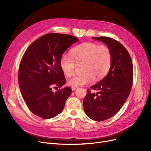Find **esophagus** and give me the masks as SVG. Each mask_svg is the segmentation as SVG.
I'll use <instances>...</instances> for the list:
<instances>
[{"mask_svg": "<svg viewBox=\"0 0 151 151\" xmlns=\"http://www.w3.org/2000/svg\"><path fill=\"white\" fill-rule=\"evenodd\" d=\"M76 89H77L76 87H71V91H75Z\"/></svg>", "mask_w": 151, "mask_h": 151, "instance_id": "obj_1", "label": "esophagus"}]
</instances>
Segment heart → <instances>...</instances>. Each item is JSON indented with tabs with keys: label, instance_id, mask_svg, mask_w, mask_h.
I'll use <instances>...</instances> for the list:
<instances>
[{
	"label": "heart",
	"instance_id": "b5f03b06",
	"mask_svg": "<svg viewBox=\"0 0 151 151\" xmlns=\"http://www.w3.org/2000/svg\"><path fill=\"white\" fill-rule=\"evenodd\" d=\"M76 64H82L83 73L70 78L67 84L72 87L87 85L107 73L111 64V52L106 45L83 42L71 50L70 57L63 55L59 60L60 68L67 76L73 73Z\"/></svg>",
	"mask_w": 151,
	"mask_h": 151
}]
</instances>
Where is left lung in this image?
I'll use <instances>...</instances> for the list:
<instances>
[{"mask_svg": "<svg viewBox=\"0 0 151 151\" xmlns=\"http://www.w3.org/2000/svg\"><path fill=\"white\" fill-rule=\"evenodd\" d=\"M104 42L111 52V64L106 76L89 89L83 101L85 113L93 121H102L114 116L128 98L133 83V70L130 54L116 40L107 37H93Z\"/></svg>", "mask_w": 151, "mask_h": 151, "instance_id": "obj_1", "label": "left lung"}]
</instances>
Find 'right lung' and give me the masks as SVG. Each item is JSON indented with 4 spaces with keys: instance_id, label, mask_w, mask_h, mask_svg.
I'll return each mask as SVG.
<instances>
[{
    "instance_id": "add662e5",
    "label": "right lung",
    "mask_w": 151,
    "mask_h": 151,
    "mask_svg": "<svg viewBox=\"0 0 151 151\" xmlns=\"http://www.w3.org/2000/svg\"><path fill=\"white\" fill-rule=\"evenodd\" d=\"M78 40L77 37L67 34H47L34 42L24 54L19 67L18 83L24 100L35 115L47 119L62 111L71 89L65 87L53 92L52 87L60 88L65 84L59 60Z\"/></svg>"
}]
</instances>
